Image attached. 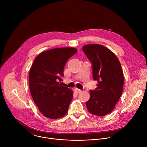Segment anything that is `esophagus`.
<instances>
[{"instance_id": "obj_1", "label": "esophagus", "mask_w": 147, "mask_h": 147, "mask_svg": "<svg viewBox=\"0 0 147 147\" xmlns=\"http://www.w3.org/2000/svg\"><path fill=\"white\" fill-rule=\"evenodd\" d=\"M81 90H80V89H78V88H75V89H74V92H75L76 93H77V94H78V93L81 92Z\"/></svg>"}]
</instances>
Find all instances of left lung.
Here are the masks:
<instances>
[{"instance_id":"obj_1","label":"left lung","mask_w":147,"mask_h":147,"mask_svg":"<svg viewBox=\"0 0 147 147\" xmlns=\"http://www.w3.org/2000/svg\"><path fill=\"white\" fill-rule=\"evenodd\" d=\"M82 51L92 64L93 79L97 88L90 90V98L86 103L91 113L103 116L111 113L120 99L124 77L120 63L109 49L99 44H89Z\"/></svg>"}]
</instances>
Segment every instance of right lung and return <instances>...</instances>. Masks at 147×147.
Here are the masks:
<instances>
[{"mask_svg": "<svg viewBox=\"0 0 147 147\" xmlns=\"http://www.w3.org/2000/svg\"><path fill=\"white\" fill-rule=\"evenodd\" d=\"M77 50L60 48L40 53L34 60L29 73L32 98L45 117L56 119L67 112L73 96V91L61 86L66 63Z\"/></svg>", "mask_w": 147, "mask_h": 147, "instance_id": "add662e5", "label": "right lung"}]
</instances>
